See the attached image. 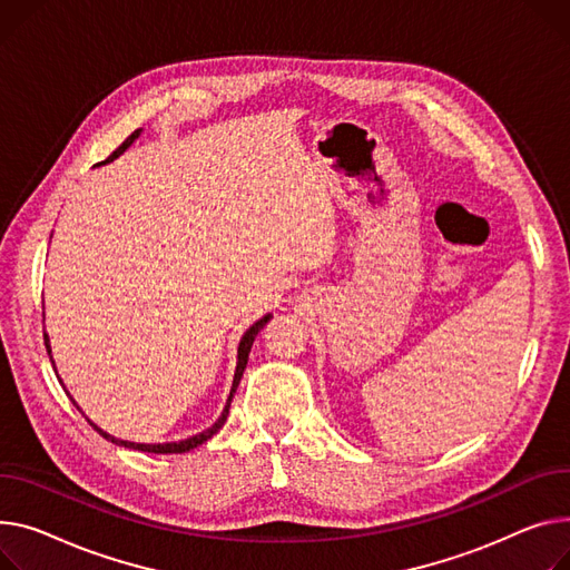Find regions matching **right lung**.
Returning a JSON list of instances; mask_svg holds the SVG:
<instances>
[{
    "instance_id": "1",
    "label": "right lung",
    "mask_w": 570,
    "mask_h": 570,
    "mask_svg": "<svg viewBox=\"0 0 570 570\" xmlns=\"http://www.w3.org/2000/svg\"><path fill=\"white\" fill-rule=\"evenodd\" d=\"M141 135V130H135L117 150H114V154L107 158V160H102V163H98L96 167H100V165H107V163H114L117 160L119 156H124V150L126 148H130L132 146V141L137 139ZM273 318V314H265L263 318H258L254 325H249L247 327V332L243 334V338H240V344H238V362H236V373H234V385H232V392H229V399H226V405H224V410H222V414L217 416V422L213 424V426H208L206 431H202V433H197V435H193V438H185V440H180V442H165V444H137V442H128V440H117L114 435H109V433H105L102 429H98L94 422H89L105 440H109V442H114V444H119V446H126V449H137V451H148V453H185V451H189V449H195V446H199V444H204L206 440H210L222 426H224V422H226V416H229V407H232V401H234V394H236V390H238V385H240V377H243V371H245V366H247V360H249V351H252V344H254V338H256V334L263 330V325L268 323ZM43 338H46V348H48V355H50V362H52V366H55V360H52V348H50V336L48 334H43ZM55 373H57V366H55ZM59 383H61V377H59ZM70 396V394H68ZM72 403H75V399H70ZM78 405V403H75ZM80 410V407H78Z\"/></svg>"
}]
</instances>
